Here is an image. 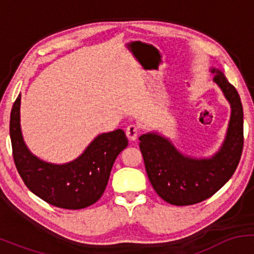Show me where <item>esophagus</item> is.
<instances>
[{"mask_svg": "<svg viewBox=\"0 0 254 254\" xmlns=\"http://www.w3.org/2000/svg\"><path fill=\"white\" fill-rule=\"evenodd\" d=\"M138 132H139V127H137L136 124L127 125V130H125V133H127V138H129L130 141H135L137 136H138Z\"/></svg>", "mask_w": 254, "mask_h": 254, "instance_id": "34e87169", "label": "esophagus"}]
</instances>
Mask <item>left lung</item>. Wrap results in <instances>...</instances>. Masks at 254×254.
Returning <instances> with one entry per match:
<instances>
[{"label":"left lung","mask_w":254,"mask_h":254,"mask_svg":"<svg viewBox=\"0 0 254 254\" xmlns=\"http://www.w3.org/2000/svg\"><path fill=\"white\" fill-rule=\"evenodd\" d=\"M214 81L232 106L226 141L211 159H190L180 154L164 137L145 133L139 137L145 171L153 189L173 205H192L210 198L237 170L244 148V110L238 90L218 69Z\"/></svg>","instance_id":"1"}]
</instances>
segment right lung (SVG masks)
I'll return each instance as SVG.
<instances>
[{
  "label": "right lung",
  "instance_id": "add662e5",
  "mask_svg": "<svg viewBox=\"0 0 254 254\" xmlns=\"http://www.w3.org/2000/svg\"><path fill=\"white\" fill-rule=\"evenodd\" d=\"M20 100L10 112L9 133L16 170L25 185L46 203L62 209L77 210L92 205L103 196L112 166L127 138L118 129L99 135L84 153L66 165L44 162L28 151L20 130Z\"/></svg>",
  "mask_w": 254,
  "mask_h": 254
}]
</instances>
